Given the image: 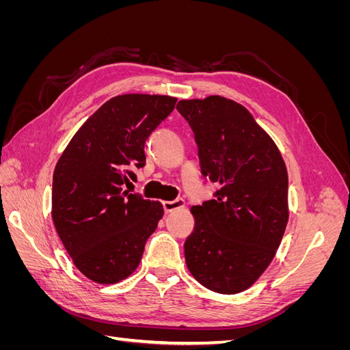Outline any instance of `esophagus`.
Returning a JSON list of instances; mask_svg holds the SVG:
<instances>
[{
	"label": "esophagus",
	"mask_w": 350,
	"mask_h": 350,
	"mask_svg": "<svg viewBox=\"0 0 350 350\" xmlns=\"http://www.w3.org/2000/svg\"><path fill=\"white\" fill-rule=\"evenodd\" d=\"M163 210L165 213H171V211L176 210V208H181L185 206V201L184 198H175L172 201H163Z\"/></svg>",
	"instance_id": "1"
}]
</instances>
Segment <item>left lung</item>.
Listing matches in <instances>:
<instances>
[{"label":"left lung","instance_id":"obj_1","mask_svg":"<svg viewBox=\"0 0 350 350\" xmlns=\"http://www.w3.org/2000/svg\"><path fill=\"white\" fill-rule=\"evenodd\" d=\"M198 146L201 174L220 188L191 208L187 267L204 288L232 295L267 269L288 225V171L269 134L242 105L221 96L179 100Z\"/></svg>","mask_w":350,"mask_h":350}]
</instances>
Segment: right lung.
Returning a JSON list of instances; mask_svg holds the SVG:
<instances>
[{
	"instance_id": "right-lung-1",
	"label": "right lung",
	"mask_w": 350,
	"mask_h": 350,
	"mask_svg": "<svg viewBox=\"0 0 350 350\" xmlns=\"http://www.w3.org/2000/svg\"><path fill=\"white\" fill-rule=\"evenodd\" d=\"M175 103L159 94L109 99L74 134L55 166L52 219L76 267L93 282L129 278L163 216L159 201L124 185L137 179L146 140Z\"/></svg>"
}]
</instances>
